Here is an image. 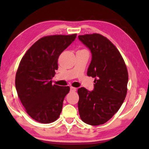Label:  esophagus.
Wrapping results in <instances>:
<instances>
[{"label":"esophagus","instance_id":"esophagus-1","mask_svg":"<svg viewBox=\"0 0 149 149\" xmlns=\"http://www.w3.org/2000/svg\"><path fill=\"white\" fill-rule=\"evenodd\" d=\"M70 91H72V92L76 91V88L73 87H70Z\"/></svg>","mask_w":149,"mask_h":149}]
</instances>
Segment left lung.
I'll return each instance as SVG.
<instances>
[{"mask_svg":"<svg viewBox=\"0 0 149 149\" xmlns=\"http://www.w3.org/2000/svg\"><path fill=\"white\" fill-rule=\"evenodd\" d=\"M91 50L87 75L95 78L94 89H78L81 119L91 125L108 122L123 104L127 94L128 73L119 50L107 37L98 33L78 36Z\"/></svg>","mask_w":149,"mask_h":149,"instance_id":"8db88e82","label":"left lung"}]
</instances>
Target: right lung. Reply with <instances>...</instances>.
Here are the masks:
<instances>
[{
    "label": "right lung",
    "instance_id": "right-lung-1",
    "mask_svg": "<svg viewBox=\"0 0 149 149\" xmlns=\"http://www.w3.org/2000/svg\"><path fill=\"white\" fill-rule=\"evenodd\" d=\"M77 34L42 37L27 50L17 68L15 85L26 112L42 123L56 121L62 112L70 87L52 84L60 54Z\"/></svg>",
    "mask_w": 149,
    "mask_h": 149
}]
</instances>
